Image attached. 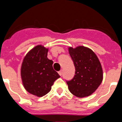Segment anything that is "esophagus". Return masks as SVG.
<instances>
[{"label":"esophagus","mask_w":122,"mask_h":122,"mask_svg":"<svg viewBox=\"0 0 122 122\" xmlns=\"http://www.w3.org/2000/svg\"><path fill=\"white\" fill-rule=\"evenodd\" d=\"M59 74L60 76H62V71H59Z\"/></svg>","instance_id":"obj_1"}]
</instances>
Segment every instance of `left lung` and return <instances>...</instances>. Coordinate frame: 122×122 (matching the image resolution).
<instances>
[{"mask_svg": "<svg viewBox=\"0 0 122 122\" xmlns=\"http://www.w3.org/2000/svg\"><path fill=\"white\" fill-rule=\"evenodd\" d=\"M69 54L75 67V75L66 81L71 93L79 98L90 95L103 81V70L98 58L90 49L78 46L69 48Z\"/></svg>", "mask_w": 122, "mask_h": 122, "instance_id": "1", "label": "left lung"}]
</instances>
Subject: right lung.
<instances>
[{"label":"right lung","instance_id":"right-lung-1","mask_svg":"<svg viewBox=\"0 0 122 122\" xmlns=\"http://www.w3.org/2000/svg\"><path fill=\"white\" fill-rule=\"evenodd\" d=\"M48 49L41 45L35 46L23 60L21 74L25 90L37 97L49 92L56 79L60 77L52 67L53 61L48 59Z\"/></svg>","mask_w":122,"mask_h":122}]
</instances>
